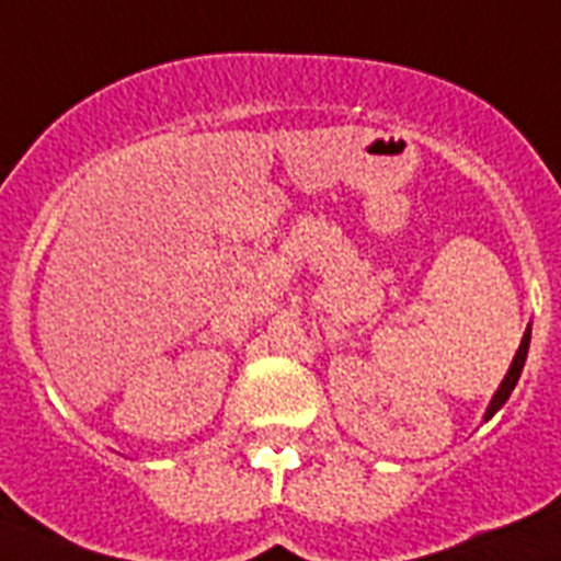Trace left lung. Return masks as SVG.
<instances>
[{
    "instance_id": "left-lung-1",
    "label": "left lung",
    "mask_w": 561,
    "mask_h": 561,
    "mask_svg": "<svg viewBox=\"0 0 561 561\" xmlns=\"http://www.w3.org/2000/svg\"><path fill=\"white\" fill-rule=\"evenodd\" d=\"M528 347H530V324H528V328H525V336H522L519 351H516V356H513V362H511V368H507L505 379H502V385H499L496 393H493L491 404H488V411H484V422H488V419H493V413H496L499 408H502V404L507 402V399H511L513 388H516V382H519L522 368H525V359H528Z\"/></svg>"
}]
</instances>
